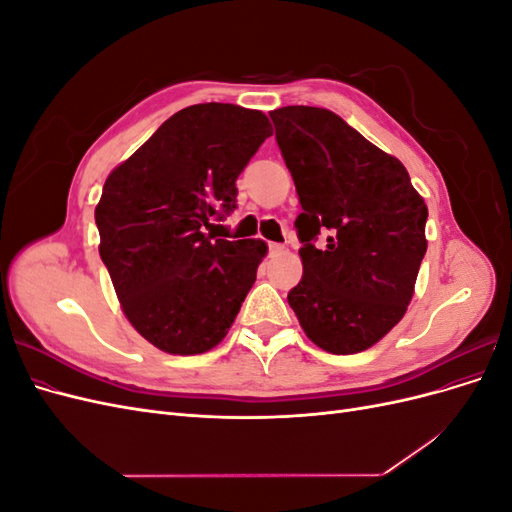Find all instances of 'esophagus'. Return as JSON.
Instances as JSON below:
<instances>
[{
	"label": "esophagus",
	"mask_w": 512,
	"mask_h": 512,
	"mask_svg": "<svg viewBox=\"0 0 512 512\" xmlns=\"http://www.w3.org/2000/svg\"><path fill=\"white\" fill-rule=\"evenodd\" d=\"M269 254H271V256H280V254H284V245H280V243H271V245H269Z\"/></svg>",
	"instance_id": "obj_1"
}]
</instances>
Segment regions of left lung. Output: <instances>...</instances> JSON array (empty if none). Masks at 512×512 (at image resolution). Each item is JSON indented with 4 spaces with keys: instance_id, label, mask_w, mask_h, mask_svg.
<instances>
[{
    "instance_id": "8db88e82",
    "label": "left lung",
    "mask_w": 512,
    "mask_h": 512,
    "mask_svg": "<svg viewBox=\"0 0 512 512\" xmlns=\"http://www.w3.org/2000/svg\"><path fill=\"white\" fill-rule=\"evenodd\" d=\"M303 213L301 282L288 303L301 329L331 354L378 344L404 318L427 252V205L406 166L327 108L269 113ZM329 229L328 247L313 245Z\"/></svg>"
}]
</instances>
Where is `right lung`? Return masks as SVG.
<instances>
[{
  "label": "right lung",
  "mask_w": 512,
  "mask_h": 512,
  "mask_svg": "<svg viewBox=\"0 0 512 512\" xmlns=\"http://www.w3.org/2000/svg\"><path fill=\"white\" fill-rule=\"evenodd\" d=\"M267 136L265 113L194 104L104 181L100 258L123 314L162 352L190 356L218 346L256 282L267 243L213 239L205 230L235 209V181Z\"/></svg>",
  "instance_id": "add662e5"
}]
</instances>
